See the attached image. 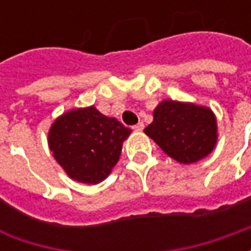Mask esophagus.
I'll use <instances>...</instances> for the list:
<instances>
[{
	"instance_id": "1",
	"label": "esophagus",
	"mask_w": 251,
	"mask_h": 251,
	"mask_svg": "<svg viewBox=\"0 0 251 251\" xmlns=\"http://www.w3.org/2000/svg\"><path fill=\"white\" fill-rule=\"evenodd\" d=\"M133 129H134V130H137V131H141L142 129H144V124H142V122H138L137 125L133 126Z\"/></svg>"
}]
</instances>
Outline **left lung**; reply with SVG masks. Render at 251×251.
Returning <instances> with one entry per match:
<instances>
[{
	"mask_svg": "<svg viewBox=\"0 0 251 251\" xmlns=\"http://www.w3.org/2000/svg\"><path fill=\"white\" fill-rule=\"evenodd\" d=\"M169 157L192 164L210 154L216 142V120L208 107L163 100L144 129Z\"/></svg>",
	"mask_w": 251,
	"mask_h": 251,
	"instance_id": "obj_1",
	"label": "left lung"
}]
</instances>
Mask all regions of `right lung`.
<instances>
[{"mask_svg": "<svg viewBox=\"0 0 251 251\" xmlns=\"http://www.w3.org/2000/svg\"><path fill=\"white\" fill-rule=\"evenodd\" d=\"M131 130L94 106L59 117L48 134L50 149L71 179L97 184L120 160L122 142Z\"/></svg>", "mask_w": 251, "mask_h": 251, "instance_id": "add662e5", "label": "right lung"}]
</instances>
